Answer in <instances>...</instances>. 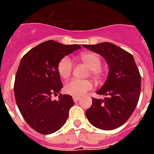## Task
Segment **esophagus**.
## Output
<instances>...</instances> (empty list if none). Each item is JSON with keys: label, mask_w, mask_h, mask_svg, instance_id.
Masks as SVG:
<instances>
[{"label": "esophagus", "mask_w": 154, "mask_h": 154, "mask_svg": "<svg viewBox=\"0 0 154 154\" xmlns=\"http://www.w3.org/2000/svg\"><path fill=\"white\" fill-rule=\"evenodd\" d=\"M72 99H73V101H74L75 102H77V101H78L80 99H81V97H80L73 96V97H72Z\"/></svg>", "instance_id": "obj_1"}]
</instances>
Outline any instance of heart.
<instances>
[{"mask_svg":"<svg viewBox=\"0 0 154 154\" xmlns=\"http://www.w3.org/2000/svg\"><path fill=\"white\" fill-rule=\"evenodd\" d=\"M80 59L89 69V74L100 79L105 75V70L101 68V59L100 56L94 52H86L80 54ZM57 72L62 78H68L72 73L73 64L69 57H64L57 63ZM94 87L90 80L72 79L65 85L64 90L66 94L72 96H83L87 91L91 90Z\"/></svg>","mask_w":154,"mask_h":154,"instance_id":"b5f03b06","label":"heart"}]
</instances>
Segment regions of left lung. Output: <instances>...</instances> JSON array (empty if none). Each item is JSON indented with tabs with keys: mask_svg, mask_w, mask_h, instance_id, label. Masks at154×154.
<instances>
[{
	"mask_svg": "<svg viewBox=\"0 0 154 154\" xmlns=\"http://www.w3.org/2000/svg\"><path fill=\"white\" fill-rule=\"evenodd\" d=\"M101 55L109 65L106 82L97 92L106 96L92 98L91 107L85 112L87 119L98 129L112 130L122 126L134 112L141 94V75L131 53L109 42L83 45Z\"/></svg>",
	"mask_w": 154,
	"mask_h": 154,
	"instance_id": "left-lung-1",
	"label": "left lung"
}]
</instances>
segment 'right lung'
I'll return each instance as SVG.
<instances>
[{"label": "right lung", "instance_id": "1", "mask_svg": "<svg viewBox=\"0 0 154 154\" xmlns=\"http://www.w3.org/2000/svg\"><path fill=\"white\" fill-rule=\"evenodd\" d=\"M78 45H62L50 40L42 42L21 58L14 82V95L23 118L32 129L50 134L65 125L69 109L74 105L72 97L59 94L63 87L57 72L58 61L80 49Z\"/></svg>", "mask_w": 154, "mask_h": 154}]
</instances>
